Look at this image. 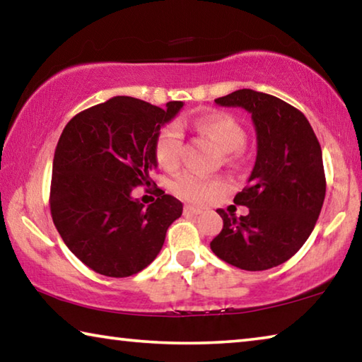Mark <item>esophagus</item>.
Instances as JSON below:
<instances>
[{
	"mask_svg": "<svg viewBox=\"0 0 362 362\" xmlns=\"http://www.w3.org/2000/svg\"><path fill=\"white\" fill-rule=\"evenodd\" d=\"M183 214H185V216H199V214H203V211L194 206H185L183 207Z\"/></svg>",
	"mask_w": 362,
	"mask_h": 362,
	"instance_id": "34e87169",
	"label": "esophagus"
}]
</instances>
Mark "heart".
Segmentation results:
<instances>
[{
	"label": "heart",
	"mask_w": 362,
	"mask_h": 362,
	"mask_svg": "<svg viewBox=\"0 0 362 362\" xmlns=\"http://www.w3.org/2000/svg\"><path fill=\"white\" fill-rule=\"evenodd\" d=\"M194 129L217 146L222 153L241 150L246 144V132L233 116L225 113H211L194 119ZM182 136L179 127L169 124L159 131L155 144V155L163 168L173 169L179 163ZM170 189L180 199L203 204L214 196L226 189L222 177H201L193 173H182L170 183Z\"/></svg>",
	"instance_id": "b5f03b06"
}]
</instances>
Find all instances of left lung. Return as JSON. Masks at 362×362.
Here are the masks:
<instances>
[{"mask_svg":"<svg viewBox=\"0 0 362 362\" xmlns=\"http://www.w3.org/2000/svg\"><path fill=\"white\" fill-rule=\"evenodd\" d=\"M216 103L250 113L257 158L247 187L233 199L249 214L236 217L218 209L223 228L211 249L247 272L278 267L303 246L320 217L326 196L321 145L305 115L274 95L240 89Z\"/></svg>","mask_w":362,"mask_h":362,"instance_id":"1","label":"left lung"}]
</instances>
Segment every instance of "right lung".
Instances as JSON below:
<instances>
[{
    "mask_svg": "<svg viewBox=\"0 0 362 362\" xmlns=\"http://www.w3.org/2000/svg\"><path fill=\"white\" fill-rule=\"evenodd\" d=\"M182 107L174 100L163 110L118 95L65 126L54 153L51 216L66 247L95 273L127 278L142 272L182 216L180 201L161 188L148 207L132 198L158 166L159 129Z\"/></svg>",
    "mask_w": 362,
    "mask_h": 362,
    "instance_id": "1",
    "label": "right lung"
}]
</instances>
